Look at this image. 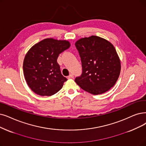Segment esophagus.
Wrapping results in <instances>:
<instances>
[{"label": "esophagus", "instance_id": "34e87169", "mask_svg": "<svg viewBox=\"0 0 146 146\" xmlns=\"http://www.w3.org/2000/svg\"><path fill=\"white\" fill-rule=\"evenodd\" d=\"M74 78V75H72V74H70L69 76L68 77V79H72V78Z\"/></svg>", "mask_w": 146, "mask_h": 146}]
</instances>
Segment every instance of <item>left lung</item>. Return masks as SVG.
<instances>
[{"mask_svg":"<svg viewBox=\"0 0 146 146\" xmlns=\"http://www.w3.org/2000/svg\"><path fill=\"white\" fill-rule=\"evenodd\" d=\"M82 64V74L75 81L84 90L100 95L114 86L121 65L113 45L97 36L81 38L75 44Z\"/></svg>","mask_w":146,"mask_h":146,"instance_id":"obj_1","label":"left lung"}]
</instances>
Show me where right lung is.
<instances>
[{
	"label": "right lung",
	"mask_w": 146,
	"mask_h": 146,
	"mask_svg": "<svg viewBox=\"0 0 146 146\" xmlns=\"http://www.w3.org/2000/svg\"><path fill=\"white\" fill-rule=\"evenodd\" d=\"M66 40L46 38L28 51L23 62V72L31 90L40 96H51L59 92L67 78L61 74L57 57L70 47Z\"/></svg>",
	"instance_id": "add662e5"
}]
</instances>
